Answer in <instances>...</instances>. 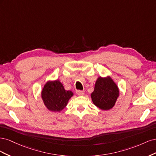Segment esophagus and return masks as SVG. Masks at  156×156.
Wrapping results in <instances>:
<instances>
[{
	"label": "esophagus",
	"mask_w": 156,
	"mask_h": 156,
	"mask_svg": "<svg viewBox=\"0 0 156 156\" xmlns=\"http://www.w3.org/2000/svg\"><path fill=\"white\" fill-rule=\"evenodd\" d=\"M76 93L78 94L79 96H83V95H84V92L82 91V90H77Z\"/></svg>",
	"instance_id": "1"
}]
</instances>
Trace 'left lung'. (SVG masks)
<instances>
[{
  "mask_svg": "<svg viewBox=\"0 0 156 156\" xmlns=\"http://www.w3.org/2000/svg\"><path fill=\"white\" fill-rule=\"evenodd\" d=\"M119 96V89L111 77H98L91 94L94 105L101 110H110Z\"/></svg>",
  "mask_w": 156,
  "mask_h": 156,
  "instance_id": "8db88e82",
  "label": "left lung"
}]
</instances>
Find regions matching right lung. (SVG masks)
<instances>
[{
    "instance_id": "right-lung-1",
    "label": "right lung",
    "mask_w": 156,
    "mask_h": 156,
    "mask_svg": "<svg viewBox=\"0 0 156 156\" xmlns=\"http://www.w3.org/2000/svg\"><path fill=\"white\" fill-rule=\"evenodd\" d=\"M73 96V93L66 90L59 80L47 82L41 91V98L44 105L52 112L63 110Z\"/></svg>"
}]
</instances>
